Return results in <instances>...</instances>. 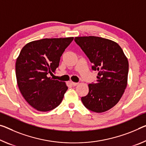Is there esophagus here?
I'll return each instance as SVG.
<instances>
[{"instance_id": "esophagus-1", "label": "esophagus", "mask_w": 146, "mask_h": 146, "mask_svg": "<svg viewBox=\"0 0 146 146\" xmlns=\"http://www.w3.org/2000/svg\"><path fill=\"white\" fill-rule=\"evenodd\" d=\"M71 85L73 86H77V85H78V82H71Z\"/></svg>"}]
</instances>
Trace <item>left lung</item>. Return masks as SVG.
<instances>
[{"label":"left lung","instance_id":"left-lung-1","mask_svg":"<svg viewBox=\"0 0 146 146\" xmlns=\"http://www.w3.org/2000/svg\"><path fill=\"white\" fill-rule=\"evenodd\" d=\"M75 41L98 71L96 83L81 98L86 108L95 112H106L119 102L127 85L129 62L115 41L98 36L75 37Z\"/></svg>","mask_w":146,"mask_h":146}]
</instances>
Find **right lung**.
Returning <instances> with one entry per match:
<instances>
[{"instance_id":"1","label":"right lung","mask_w":146,"mask_h":146,"mask_svg":"<svg viewBox=\"0 0 146 146\" xmlns=\"http://www.w3.org/2000/svg\"><path fill=\"white\" fill-rule=\"evenodd\" d=\"M73 39L36 40L21 50L15 63L17 85L23 98L36 110L47 112L61 103L68 86L49 76L56 71L61 56Z\"/></svg>"}]
</instances>
